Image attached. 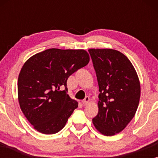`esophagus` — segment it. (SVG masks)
I'll return each instance as SVG.
<instances>
[{"instance_id":"34e87169","label":"esophagus","mask_w":158,"mask_h":158,"mask_svg":"<svg viewBox=\"0 0 158 158\" xmlns=\"http://www.w3.org/2000/svg\"><path fill=\"white\" fill-rule=\"evenodd\" d=\"M89 101H90V98L88 96H86L85 98V99L82 101V103H83V104L85 105V104H87V103L89 102Z\"/></svg>"}]
</instances>
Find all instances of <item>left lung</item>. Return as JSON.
<instances>
[{
  "instance_id": "left-lung-1",
  "label": "left lung",
  "mask_w": 158,
  "mask_h": 158,
  "mask_svg": "<svg viewBox=\"0 0 158 158\" xmlns=\"http://www.w3.org/2000/svg\"><path fill=\"white\" fill-rule=\"evenodd\" d=\"M98 83V113L95 127L106 136L122 131L137 111L140 83L135 68L120 52L111 49H88Z\"/></svg>"
}]
</instances>
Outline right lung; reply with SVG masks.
<instances>
[{
    "label": "right lung",
    "instance_id": "add662e5",
    "mask_svg": "<svg viewBox=\"0 0 158 158\" xmlns=\"http://www.w3.org/2000/svg\"><path fill=\"white\" fill-rule=\"evenodd\" d=\"M89 60L84 49L52 48L36 54L25 62L18 78L19 102L36 130L52 135L65 126L78 106L67 94V81Z\"/></svg>",
    "mask_w": 158,
    "mask_h": 158
}]
</instances>
